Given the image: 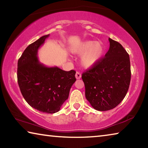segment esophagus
<instances>
[{"label": "esophagus", "instance_id": "obj_1", "mask_svg": "<svg viewBox=\"0 0 148 148\" xmlns=\"http://www.w3.org/2000/svg\"><path fill=\"white\" fill-rule=\"evenodd\" d=\"M75 76H76V78L77 79H80L82 77V75H81V74L79 73V72H76V75H75Z\"/></svg>", "mask_w": 148, "mask_h": 148}]
</instances>
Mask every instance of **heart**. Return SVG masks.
Returning a JSON list of instances; mask_svg holds the SVG:
<instances>
[{
	"instance_id": "heart-1",
	"label": "heart",
	"mask_w": 148,
	"mask_h": 148,
	"mask_svg": "<svg viewBox=\"0 0 148 148\" xmlns=\"http://www.w3.org/2000/svg\"><path fill=\"white\" fill-rule=\"evenodd\" d=\"M72 53L82 55L80 62L85 69H91L99 63L104 53L101 42L86 40L80 42L71 49Z\"/></svg>"
}]
</instances>
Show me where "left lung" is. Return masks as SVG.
<instances>
[{"label":"left lung","instance_id":"1","mask_svg":"<svg viewBox=\"0 0 148 148\" xmlns=\"http://www.w3.org/2000/svg\"><path fill=\"white\" fill-rule=\"evenodd\" d=\"M108 40L110 48L105 57L82 76L86 99L99 111L116 107L125 98L131 82L129 54L119 42Z\"/></svg>","mask_w":148,"mask_h":148}]
</instances>
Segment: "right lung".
<instances>
[{
    "label": "right lung",
    "mask_w": 148,
    "mask_h": 148,
    "mask_svg": "<svg viewBox=\"0 0 148 148\" xmlns=\"http://www.w3.org/2000/svg\"><path fill=\"white\" fill-rule=\"evenodd\" d=\"M49 34L44 35L25 49L17 62V82L25 100L30 106L47 114L59 112L68 99L76 82V72L48 67L40 62L38 49Z\"/></svg>",
    "instance_id": "1"
}]
</instances>
